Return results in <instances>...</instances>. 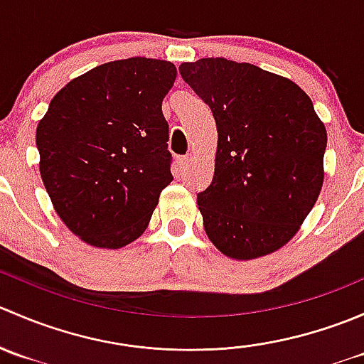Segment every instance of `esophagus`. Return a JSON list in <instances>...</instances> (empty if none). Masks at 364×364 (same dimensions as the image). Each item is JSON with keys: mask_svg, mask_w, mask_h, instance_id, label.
I'll use <instances>...</instances> for the list:
<instances>
[{"mask_svg": "<svg viewBox=\"0 0 364 364\" xmlns=\"http://www.w3.org/2000/svg\"><path fill=\"white\" fill-rule=\"evenodd\" d=\"M176 164H178L179 171H186V167L190 165V159H188V156H179Z\"/></svg>", "mask_w": 364, "mask_h": 364, "instance_id": "1", "label": "esophagus"}]
</instances>
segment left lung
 I'll list each match as a JSON object with an SVG mask.
<instances>
[{
  "label": "left lung",
  "instance_id": "8db88e82",
  "mask_svg": "<svg viewBox=\"0 0 364 364\" xmlns=\"http://www.w3.org/2000/svg\"><path fill=\"white\" fill-rule=\"evenodd\" d=\"M179 73L218 132L213 181L197 196L209 241L236 260L277 252L324 183L328 134L310 97L287 77L225 58L181 63Z\"/></svg>",
  "mask_w": 364,
  "mask_h": 364
}]
</instances>
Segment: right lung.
<instances>
[{
    "label": "right lung",
    "mask_w": 364,
    "mask_h": 364,
    "mask_svg": "<svg viewBox=\"0 0 364 364\" xmlns=\"http://www.w3.org/2000/svg\"><path fill=\"white\" fill-rule=\"evenodd\" d=\"M171 61L128 58L70 80L36 127L40 176L58 216L84 243L127 247L172 181L161 102Z\"/></svg>",
    "instance_id": "1"
}]
</instances>
